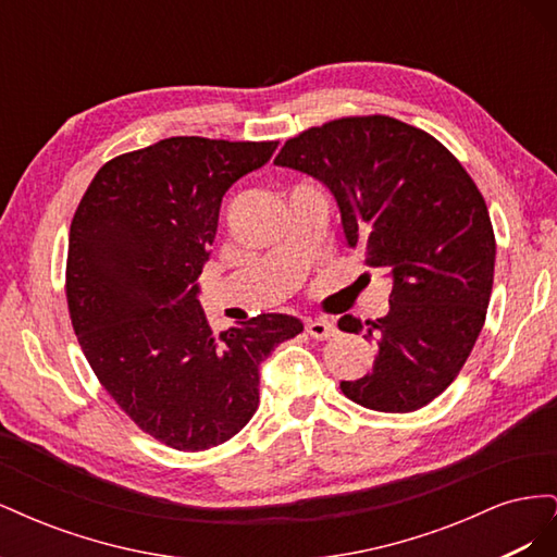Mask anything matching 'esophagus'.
Listing matches in <instances>:
<instances>
[{"label":"esophagus","mask_w":557,"mask_h":557,"mask_svg":"<svg viewBox=\"0 0 557 557\" xmlns=\"http://www.w3.org/2000/svg\"><path fill=\"white\" fill-rule=\"evenodd\" d=\"M307 332L318 342H325L330 336L336 334V325L327 318H309L307 320Z\"/></svg>","instance_id":"obj_1"}]
</instances>
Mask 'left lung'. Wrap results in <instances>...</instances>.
Listing matches in <instances>:
<instances>
[{"label":"left lung","instance_id":"obj_1","mask_svg":"<svg viewBox=\"0 0 557 557\" xmlns=\"http://www.w3.org/2000/svg\"><path fill=\"white\" fill-rule=\"evenodd\" d=\"M274 162L323 181L348 246L393 276L387 315L339 318L379 348L342 393L383 413L423 409L460 374L493 293L497 246L476 183L432 134L379 113L299 132Z\"/></svg>","mask_w":557,"mask_h":557}]
</instances>
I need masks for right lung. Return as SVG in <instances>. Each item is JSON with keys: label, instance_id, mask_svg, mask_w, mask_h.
Returning a JSON list of instances; mask_svg holds the SVG:
<instances>
[{"label": "right lung", "instance_id": "obj_1", "mask_svg": "<svg viewBox=\"0 0 557 557\" xmlns=\"http://www.w3.org/2000/svg\"><path fill=\"white\" fill-rule=\"evenodd\" d=\"M278 141L172 137L109 160L70 230L66 307L95 376L141 432L197 453L260 404V362L305 325L260 313L213 334L197 278L221 201Z\"/></svg>", "mask_w": 557, "mask_h": 557}]
</instances>
